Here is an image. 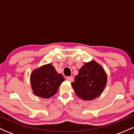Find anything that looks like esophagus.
<instances>
[{
    "mask_svg": "<svg viewBox=\"0 0 134 134\" xmlns=\"http://www.w3.org/2000/svg\"><path fill=\"white\" fill-rule=\"evenodd\" d=\"M66 79H67V81H70V82H72V81H74V78H73V77H72V76L67 77H66Z\"/></svg>",
    "mask_w": 134,
    "mask_h": 134,
    "instance_id": "34e87169",
    "label": "esophagus"
}]
</instances>
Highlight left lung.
<instances>
[{"label": "left lung", "instance_id": "1", "mask_svg": "<svg viewBox=\"0 0 134 134\" xmlns=\"http://www.w3.org/2000/svg\"><path fill=\"white\" fill-rule=\"evenodd\" d=\"M107 81V76L103 68L92 60L80 69L72 86L78 97L84 100H93L102 93Z\"/></svg>", "mask_w": 134, "mask_h": 134}]
</instances>
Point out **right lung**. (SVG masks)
Instances as JSON below:
<instances>
[{
	"instance_id": "obj_1",
	"label": "right lung",
	"mask_w": 134,
	"mask_h": 134,
	"mask_svg": "<svg viewBox=\"0 0 134 134\" xmlns=\"http://www.w3.org/2000/svg\"><path fill=\"white\" fill-rule=\"evenodd\" d=\"M30 80L33 93L42 98L53 96L61 83L65 81L62 75L58 74L51 64L34 70Z\"/></svg>"
}]
</instances>
